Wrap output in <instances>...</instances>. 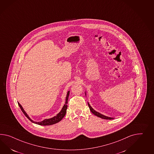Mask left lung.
<instances>
[{"label": "left lung", "mask_w": 154, "mask_h": 154, "mask_svg": "<svg viewBox=\"0 0 154 154\" xmlns=\"http://www.w3.org/2000/svg\"><path fill=\"white\" fill-rule=\"evenodd\" d=\"M85 95H86V92H85ZM88 106L89 107V109H90V110H91V113H93L94 115H95L96 116H97V117H100V118H101V119H114V118L110 117H108V116H104V115H103V114H101V113H99L98 112H97L96 110H95L91 106V105L89 104V103H88Z\"/></svg>", "instance_id": "left-lung-1"}]
</instances>
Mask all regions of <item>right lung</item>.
I'll return each instance as SVG.
<instances>
[{"mask_svg":"<svg viewBox=\"0 0 154 154\" xmlns=\"http://www.w3.org/2000/svg\"><path fill=\"white\" fill-rule=\"evenodd\" d=\"M69 93L70 91H68L67 95H66V101H65V104H64L63 107L62 108L60 112L59 113L57 114H56V116H54V117L51 118V119H45L43 120L41 122H35L33 121L32 119H30V117L28 116V115L27 114V113L25 112V110H24L22 106L20 104V103L18 102V104L20 106V109L22 111V112L26 116V117L30 121H31L32 122L34 123L37 125H42V126H49V125H54L56 123L59 122L60 121H61V119H63L64 116L66 114V109L67 108V100H68V98H69Z\"/></svg>","mask_w":154,"mask_h":154,"instance_id":"right-lung-1","label":"right lung"}]
</instances>
